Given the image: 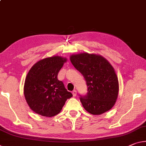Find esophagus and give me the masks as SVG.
Masks as SVG:
<instances>
[{"label":"esophagus","mask_w":146,"mask_h":146,"mask_svg":"<svg viewBox=\"0 0 146 146\" xmlns=\"http://www.w3.org/2000/svg\"><path fill=\"white\" fill-rule=\"evenodd\" d=\"M72 94H73V97H75L76 96H77V91H76V90H73V91L72 92Z\"/></svg>","instance_id":"obj_1"}]
</instances>
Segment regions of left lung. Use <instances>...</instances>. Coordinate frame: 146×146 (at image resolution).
Returning a JSON list of instances; mask_svg holds the SVG:
<instances>
[{
	"label": "left lung",
	"instance_id": "obj_1",
	"mask_svg": "<svg viewBox=\"0 0 146 146\" xmlns=\"http://www.w3.org/2000/svg\"><path fill=\"white\" fill-rule=\"evenodd\" d=\"M70 60L86 82L88 93L80 98L84 109L94 115L110 110L119 92L118 79L112 65L101 55L88 52L71 55Z\"/></svg>",
	"mask_w": 146,
	"mask_h": 146
}]
</instances>
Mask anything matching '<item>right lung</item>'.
I'll return each instance as SVG.
<instances>
[{
    "mask_svg": "<svg viewBox=\"0 0 146 146\" xmlns=\"http://www.w3.org/2000/svg\"><path fill=\"white\" fill-rule=\"evenodd\" d=\"M66 62V58L60 56L48 57L36 62L29 70L24 95L29 107L36 114L54 116L62 110L67 99L73 96L57 78Z\"/></svg>",
    "mask_w": 146,
    "mask_h": 146,
    "instance_id": "obj_1",
    "label": "right lung"
}]
</instances>
